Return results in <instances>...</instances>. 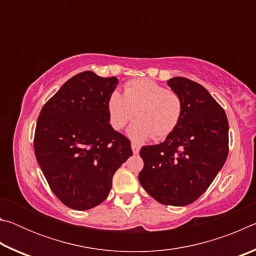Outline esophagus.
Masks as SVG:
<instances>
[{
  "label": "esophagus",
  "instance_id": "1",
  "mask_svg": "<svg viewBox=\"0 0 256 256\" xmlns=\"http://www.w3.org/2000/svg\"><path fill=\"white\" fill-rule=\"evenodd\" d=\"M131 146H132V151H133V154H138V151H140V146H138V144H136V142H132Z\"/></svg>",
  "mask_w": 256,
  "mask_h": 256
}]
</instances>
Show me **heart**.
<instances>
[{
  "label": "heart",
  "instance_id": "b5f03b06",
  "mask_svg": "<svg viewBox=\"0 0 256 256\" xmlns=\"http://www.w3.org/2000/svg\"><path fill=\"white\" fill-rule=\"evenodd\" d=\"M110 122L120 130L136 115L138 120L128 130L133 140H154L170 136L183 114V102L172 90L150 79H134L125 84L123 96L112 92L107 100Z\"/></svg>",
  "mask_w": 256,
  "mask_h": 256
}]
</instances>
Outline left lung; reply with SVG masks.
Listing matches in <instances>:
<instances>
[{
  "label": "left lung",
  "instance_id": "left-lung-1",
  "mask_svg": "<svg viewBox=\"0 0 256 256\" xmlns=\"http://www.w3.org/2000/svg\"><path fill=\"white\" fill-rule=\"evenodd\" d=\"M167 84L180 96L183 114L164 142L142 146L138 180L156 201L183 206L206 192L226 162L228 120L204 86L183 76Z\"/></svg>",
  "mask_w": 256,
  "mask_h": 256
}]
</instances>
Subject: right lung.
I'll return each instance as SVG.
<instances>
[{
    "mask_svg": "<svg viewBox=\"0 0 256 256\" xmlns=\"http://www.w3.org/2000/svg\"><path fill=\"white\" fill-rule=\"evenodd\" d=\"M118 84L115 76L81 72L60 86L37 120L38 164L71 209L89 210L105 201L115 172L133 154L131 141L110 124L107 100Z\"/></svg>",
    "mask_w": 256,
    "mask_h": 256,
    "instance_id": "right-lung-1",
    "label": "right lung"
}]
</instances>
